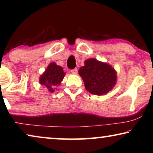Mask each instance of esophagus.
Masks as SVG:
<instances>
[{"label":"esophagus","mask_w":153,"mask_h":153,"mask_svg":"<svg viewBox=\"0 0 153 153\" xmlns=\"http://www.w3.org/2000/svg\"><path fill=\"white\" fill-rule=\"evenodd\" d=\"M71 74H77V69L76 68H75V69H71Z\"/></svg>","instance_id":"34e87169"}]
</instances>
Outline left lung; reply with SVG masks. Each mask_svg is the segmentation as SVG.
I'll return each instance as SVG.
<instances>
[{"instance_id": "8db88e82", "label": "left lung", "mask_w": 153, "mask_h": 153, "mask_svg": "<svg viewBox=\"0 0 153 153\" xmlns=\"http://www.w3.org/2000/svg\"><path fill=\"white\" fill-rule=\"evenodd\" d=\"M86 90L91 94L102 95L107 93L115 86L117 75L109 65L94 59L85 61V65L79 69Z\"/></svg>"}]
</instances>
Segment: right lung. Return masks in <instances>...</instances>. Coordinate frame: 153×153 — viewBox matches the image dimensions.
<instances>
[{
	"mask_svg": "<svg viewBox=\"0 0 153 153\" xmlns=\"http://www.w3.org/2000/svg\"><path fill=\"white\" fill-rule=\"evenodd\" d=\"M65 74L61 66L56 65L55 63H51L40 76V83L47 88L48 91L53 92L55 91V86L60 84Z\"/></svg>",
	"mask_w": 153,
	"mask_h": 153,
	"instance_id": "1",
	"label": "right lung"
}]
</instances>
